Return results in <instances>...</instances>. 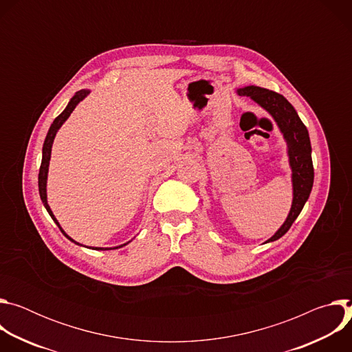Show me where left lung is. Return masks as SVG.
Listing matches in <instances>:
<instances>
[{
  "instance_id": "left-lung-1",
  "label": "left lung",
  "mask_w": 352,
  "mask_h": 352,
  "mask_svg": "<svg viewBox=\"0 0 352 352\" xmlns=\"http://www.w3.org/2000/svg\"><path fill=\"white\" fill-rule=\"evenodd\" d=\"M239 96H246L265 109L276 121L280 132L287 142V153L291 167L292 179V205L284 224L265 243L281 238L304 209L314 186V163L312 147L307 126L298 117L295 109L288 100L269 89L259 86H245L236 89Z\"/></svg>"
}]
</instances>
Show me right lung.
I'll return each instance as SVG.
<instances>
[{
	"label": "right lung",
	"mask_w": 352,
	"mask_h": 352,
	"mask_svg": "<svg viewBox=\"0 0 352 352\" xmlns=\"http://www.w3.org/2000/svg\"><path fill=\"white\" fill-rule=\"evenodd\" d=\"M89 93H90V91H89V90H85V89L76 91V93L74 94V97L69 100V103H68V106L65 107V110L53 121L52 126H50V129H48V132H47L44 144H43V159H41V166H40V171H38V193H40V197H41V202H43L44 208L47 209L48 214L52 216V219L56 221V224L58 226V228L61 230V232H63L69 241H72V242H75V243H78V245H80V243L76 242V241H74L71 236H68V235L65 234V231L61 228L58 220L56 219V216L53 214L52 209H50V206H48V204H47V175H48L50 159H52L53 142H54V138H56L58 129L63 126V124L68 120V117H69L71 113L75 110V107L82 102V100H83ZM126 243H128V242H126ZM126 243H124V245H126ZM124 245H120V246H116V248H91V249H96V250H100V249H104V250H106V249H118V248H122ZM80 246H83V245H80Z\"/></svg>",
	"instance_id": "right-lung-1"
}]
</instances>
